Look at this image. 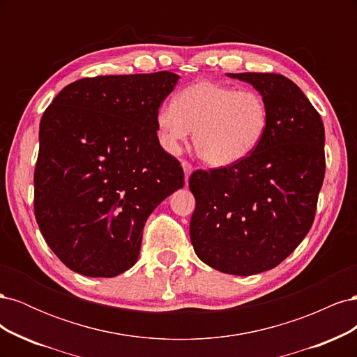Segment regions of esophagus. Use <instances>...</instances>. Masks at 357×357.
<instances>
[{
    "mask_svg": "<svg viewBox=\"0 0 357 357\" xmlns=\"http://www.w3.org/2000/svg\"><path fill=\"white\" fill-rule=\"evenodd\" d=\"M181 167H183V171H185V180H186V183H188V180H189V177H190V174H192V165L189 164L188 160H181Z\"/></svg>",
    "mask_w": 357,
    "mask_h": 357,
    "instance_id": "1",
    "label": "esophagus"
}]
</instances>
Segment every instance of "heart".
<instances>
[{"label":"heart","mask_w":357,"mask_h":357,"mask_svg":"<svg viewBox=\"0 0 357 357\" xmlns=\"http://www.w3.org/2000/svg\"><path fill=\"white\" fill-rule=\"evenodd\" d=\"M269 107L256 91H238L214 82H198L183 89L174 102L156 113L160 143L176 155L193 132V146L205 164H238L264 142L269 128Z\"/></svg>","instance_id":"b5f03b06"}]
</instances>
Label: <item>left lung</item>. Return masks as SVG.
Masks as SVG:
<instances>
[{"label": "left lung", "instance_id": "obj_1", "mask_svg": "<svg viewBox=\"0 0 357 357\" xmlns=\"http://www.w3.org/2000/svg\"><path fill=\"white\" fill-rule=\"evenodd\" d=\"M269 107V128L252 155L231 167L195 171L190 241L204 264L225 274L275 268L305 238L325 177V128L298 86L282 74L228 73Z\"/></svg>", "mask_w": 357, "mask_h": 357}]
</instances>
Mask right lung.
Returning a JSON list of instances; mask_svg holds the SVG:
<instances>
[{
  "label": "right lung",
  "mask_w": 357,
  "mask_h": 357,
  "mask_svg": "<svg viewBox=\"0 0 357 357\" xmlns=\"http://www.w3.org/2000/svg\"><path fill=\"white\" fill-rule=\"evenodd\" d=\"M178 75H98L66 86L40 122L38 228L62 264L86 277L135 265L147 218L185 186L159 144L156 113Z\"/></svg>",
  "instance_id": "1"
}]
</instances>
